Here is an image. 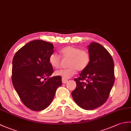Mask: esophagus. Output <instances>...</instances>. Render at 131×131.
I'll return each instance as SVG.
<instances>
[{"label": "esophagus", "mask_w": 131, "mask_h": 131, "mask_svg": "<svg viewBox=\"0 0 131 131\" xmlns=\"http://www.w3.org/2000/svg\"><path fill=\"white\" fill-rule=\"evenodd\" d=\"M68 79H63V78H62V82L63 84H66L67 83V81H68Z\"/></svg>", "instance_id": "34e87169"}]
</instances>
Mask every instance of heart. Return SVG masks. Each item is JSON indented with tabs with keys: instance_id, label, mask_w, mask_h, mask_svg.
<instances>
[{
	"instance_id": "heart-1",
	"label": "heart",
	"mask_w": 131,
	"mask_h": 131,
	"mask_svg": "<svg viewBox=\"0 0 131 131\" xmlns=\"http://www.w3.org/2000/svg\"><path fill=\"white\" fill-rule=\"evenodd\" d=\"M60 56L63 59H68V68L55 71V75L62 78L69 79L76 74L77 71H82L85 70L90 62V54L87 50L74 46H66L60 51ZM56 53H52L48 57V61L54 69L59 68L61 65V59Z\"/></svg>"
}]
</instances>
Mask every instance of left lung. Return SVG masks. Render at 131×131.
<instances>
[{
    "label": "left lung",
    "instance_id": "8db88e82",
    "mask_svg": "<svg viewBox=\"0 0 131 131\" xmlns=\"http://www.w3.org/2000/svg\"><path fill=\"white\" fill-rule=\"evenodd\" d=\"M88 48L90 63L80 77L74 79L77 87L71 95L79 107L94 110L104 104L109 96L115 79L114 61L109 52L100 44L92 42Z\"/></svg>",
    "mask_w": 131,
    "mask_h": 131
}]
</instances>
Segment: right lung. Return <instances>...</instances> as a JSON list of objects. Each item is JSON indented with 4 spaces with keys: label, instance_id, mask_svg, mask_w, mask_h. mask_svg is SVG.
Returning <instances> with one entry per match:
<instances>
[{
    "label": "right lung",
    "instance_id": "obj_1",
    "mask_svg": "<svg viewBox=\"0 0 131 131\" xmlns=\"http://www.w3.org/2000/svg\"><path fill=\"white\" fill-rule=\"evenodd\" d=\"M53 51V44L35 40L20 48L13 59L12 83L21 101L32 111L48 107L62 85L60 76L50 77L53 69L48 57Z\"/></svg>",
    "mask_w": 131,
    "mask_h": 131
}]
</instances>
